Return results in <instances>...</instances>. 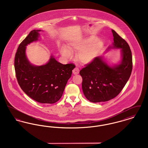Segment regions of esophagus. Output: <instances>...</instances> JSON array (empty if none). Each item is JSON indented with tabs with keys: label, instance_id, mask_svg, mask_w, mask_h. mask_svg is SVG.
<instances>
[{
	"label": "esophagus",
	"instance_id": "34e87169",
	"mask_svg": "<svg viewBox=\"0 0 148 148\" xmlns=\"http://www.w3.org/2000/svg\"><path fill=\"white\" fill-rule=\"evenodd\" d=\"M79 73V68H77V67L73 69V73L74 74H75V75L78 74Z\"/></svg>",
	"mask_w": 148,
	"mask_h": 148
}]
</instances>
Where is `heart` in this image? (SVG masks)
Masks as SVG:
<instances>
[{
  "mask_svg": "<svg viewBox=\"0 0 148 148\" xmlns=\"http://www.w3.org/2000/svg\"><path fill=\"white\" fill-rule=\"evenodd\" d=\"M98 39L95 35L85 36L77 41L70 42L68 47L65 45L59 47V51L64 58L68 59L73 54L71 50H79L77 54L79 60L83 63H90L95 59L104 45L103 41Z\"/></svg>",
  "mask_w": 148,
  "mask_h": 148,
  "instance_id": "1",
  "label": "heart"
}]
</instances>
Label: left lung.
Wrapping results in <instances>:
<instances>
[{
    "mask_svg": "<svg viewBox=\"0 0 148 148\" xmlns=\"http://www.w3.org/2000/svg\"><path fill=\"white\" fill-rule=\"evenodd\" d=\"M114 42L110 49H121L119 64L109 66L102 56L96 57L80 71L83 79L82 89L85 97L92 103L107 101L116 97L127 84L132 68V55L129 45L114 30Z\"/></svg>",
    "mask_w": 148,
    "mask_h": 148,
    "instance_id": "obj_1",
    "label": "left lung"
}]
</instances>
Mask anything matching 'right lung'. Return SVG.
<instances>
[{"instance_id":"right-lung-1","label":"right lung","mask_w":148,"mask_h":148,"mask_svg":"<svg viewBox=\"0 0 148 148\" xmlns=\"http://www.w3.org/2000/svg\"><path fill=\"white\" fill-rule=\"evenodd\" d=\"M40 32L31 31L19 44L14 60L15 74L21 89L30 98L40 103L53 104L61 98L75 65L59 63L52 56L45 65L30 63L25 54L26 46L38 40Z\"/></svg>"}]
</instances>
